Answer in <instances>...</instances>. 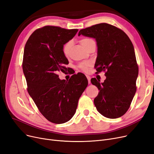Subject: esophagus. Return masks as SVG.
<instances>
[{
  "label": "esophagus",
  "mask_w": 154,
  "mask_h": 154,
  "mask_svg": "<svg viewBox=\"0 0 154 154\" xmlns=\"http://www.w3.org/2000/svg\"><path fill=\"white\" fill-rule=\"evenodd\" d=\"M86 77L88 80V83L90 84L91 83V77L89 75H86Z\"/></svg>",
  "instance_id": "obj_1"
}]
</instances>
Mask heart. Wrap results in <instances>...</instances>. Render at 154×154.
Masks as SVG:
<instances>
[{
  "label": "heart",
  "mask_w": 154,
  "mask_h": 154,
  "mask_svg": "<svg viewBox=\"0 0 154 154\" xmlns=\"http://www.w3.org/2000/svg\"><path fill=\"white\" fill-rule=\"evenodd\" d=\"M92 41H93V40L90 39V38H82V39L81 40V43L85 48H86L88 44ZM71 46H72V42L71 41L68 42L65 44H64L63 47L62 51H63V54L65 56H67L68 55V53H69V51H70V49L71 48ZM90 65H91L90 61L84 62V63H81L79 64L78 67L80 68V69H81L82 70L86 71V70H87L88 66Z\"/></svg>",
  "instance_id": "heart-1"
}]
</instances>
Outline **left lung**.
<instances>
[{
	"mask_svg": "<svg viewBox=\"0 0 154 154\" xmlns=\"http://www.w3.org/2000/svg\"><path fill=\"white\" fill-rule=\"evenodd\" d=\"M81 35L95 38L96 73L106 71L103 83L96 78L91 80L100 90L94 100L96 109L105 117H120L129 109L136 91L138 66L133 45L126 33L105 23L81 30Z\"/></svg>",
	"mask_w": 154,
	"mask_h": 154,
	"instance_id": "1",
	"label": "left lung"
}]
</instances>
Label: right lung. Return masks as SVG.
Returning a JSON list of instances; mask_svg holds the SVG:
<instances>
[{
    "label": "right lung",
    "instance_id": "add662e5",
    "mask_svg": "<svg viewBox=\"0 0 154 154\" xmlns=\"http://www.w3.org/2000/svg\"><path fill=\"white\" fill-rule=\"evenodd\" d=\"M77 32L45 26L33 32L24 49L23 70L28 92L44 117L54 124L65 123L72 118L88 84L82 73L74 74L68 81L60 80L57 75L67 69L68 61L63 47Z\"/></svg>",
    "mask_w": 154,
    "mask_h": 154
}]
</instances>
